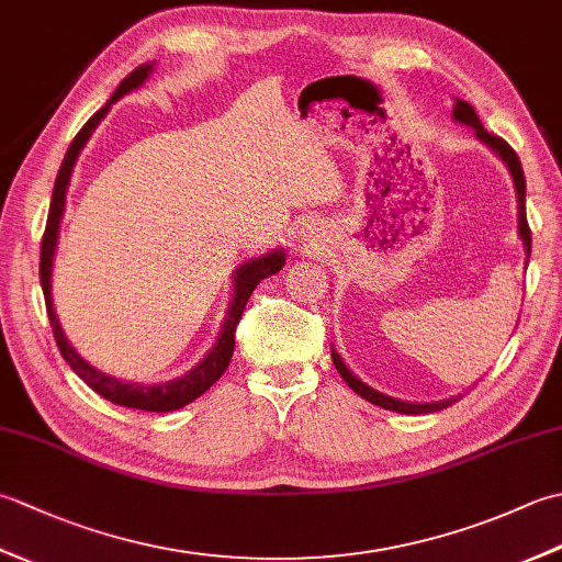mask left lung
I'll list each match as a JSON object with an SVG mask.
<instances>
[{"mask_svg":"<svg viewBox=\"0 0 562 562\" xmlns=\"http://www.w3.org/2000/svg\"><path fill=\"white\" fill-rule=\"evenodd\" d=\"M453 121H459L463 125H471L475 130V135H479V139L485 142V145L491 147L497 154V157L507 164V169L512 173V181H515L517 202H519V236H521V241H524V250H527V256H531V229H529V222H527V183H524V171H521V161L517 157V151L512 149L503 137L487 133V130L483 127V123L479 121V115H475L471 103L457 99V103H453ZM330 357H333V364H336V369H338V374L345 381H348V386L355 393H360L364 401L379 405V408L396 411V413H403V415H420V413L445 411V408H449L451 403H457L461 398V396H453V398L435 401V403H405V401H398V398H391V396H384V393L374 391L372 386H367L364 381L357 379L350 372V369L345 367V362L340 360V355L336 350H330Z\"/></svg>","mask_w":562,"mask_h":562,"instance_id":"obj_1","label":"left lung"}]
</instances>
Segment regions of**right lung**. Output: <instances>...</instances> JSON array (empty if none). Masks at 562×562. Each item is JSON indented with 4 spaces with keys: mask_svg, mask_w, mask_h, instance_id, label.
Instances as JSON below:
<instances>
[{
    "mask_svg": "<svg viewBox=\"0 0 562 562\" xmlns=\"http://www.w3.org/2000/svg\"><path fill=\"white\" fill-rule=\"evenodd\" d=\"M154 65V63H151ZM151 65H139L137 69L130 71V75L121 81V87L115 89L113 97L109 99V103L103 105L101 111L93 113L87 125H83L77 137L71 139V145L65 154V161L59 166L57 178H55V188H53V200H50V212H47V224H45V234L41 241V288H43V296H45V308H47V318H50L53 326V336L59 348V355L65 357V362L75 369L79 374V379L87 384L89 389H93L103 396L105 401H111L115 405H125V408H135V411H149V413H169V411H178L183 405L193 403L195 398H200L214 381H217L226 367L232 362L234 355V333L238 321H241V314L246 308L248 296L254 294V290L260 284V280L270 278L278 270H282L284 266V250H270L268 256H260L238 266L234 272V300L229 304V312H226V318L220 330L217 345L207 352L205 360H202L195 369H190L188 374L164 381V384H130V381H121L111 374H103L99 369H93L87 360H81L79 352L71 348V342L65 338L63 326H59L57 314L53 308V294H50V278H53V256H55V246H57V234H59V220H63L65 212V200H67V186H69V176L71 169H75L79 151L87 145V139L91 137L93 130L103 121V115L109 113L111 103H115L117 99H123L125 93H130L133 89L142 87L145 79L151 75Z\"/></svg>",
    "mask_w": 562,
    "mask_h": 562,
    "instance_id": "right-lung-1",
    "label": "right lung"
}]
</instances>
